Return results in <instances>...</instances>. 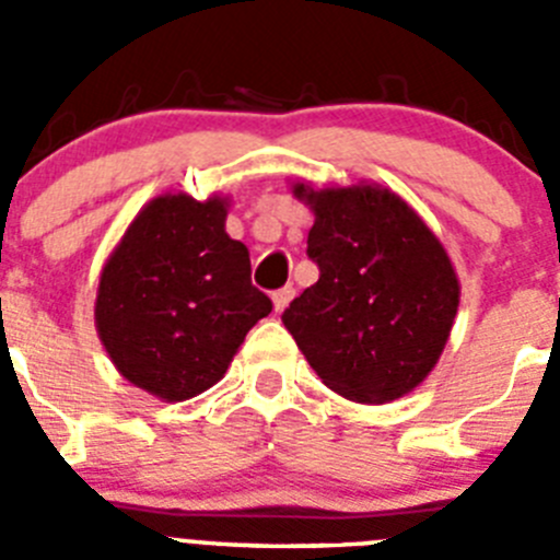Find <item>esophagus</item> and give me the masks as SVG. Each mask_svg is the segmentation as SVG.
<instances>
[{"mask_svg": "<svg viewBox=\"0 0 560 560\" xmlns=\"http://www.w3.org/2000/svg\"><path fill=\"white\" fill-rule=\"evenodd\" d=\"M294 294H296V291L291 289V285H285V289H280V291H275V294H271V303H275L277 314H283V311L289 308V303L294 300Z\"/></svg>", "mask_w": 560, "mask_h": 560, "instance_id": "34e87169", "label": "esophagus"}]
</instances>
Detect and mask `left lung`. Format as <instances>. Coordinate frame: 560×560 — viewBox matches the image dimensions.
<instances>
[{"instance_id":"left-lung-1","label":"left lung","mask_w":560,"mask_h":560,"mask_svg":"<svg viewBox=\"0 0 560 560\" xmlns=\"http://www.w3.org/2000/svg\"><path fill=\"white\" fill-rule=\"evenodd\" d=\"M308 257L319 280L283 311L325 387L359 404L412 393L438 364L459 305L446 249L418 212L378 185L314 190Z\"/></svg>"}]
</instances>
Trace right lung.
I'll list each match as a JSON object with an SVG mask.
<instances>
[{
  "instance_id": "obj_1",
  "label": "right lung",
  "mask_w": 560,
  "mask_h": 560,
  "mask_svg": "<svg viewBox=\"0 0 560 560\" xmlns=\"http://www.w3.org/2000/svg\"><path fill=\"white\" fill-rule=\"evenodd\" d=\"M226 199L165 192L128 224L101 271L95 325L114 368L162 400L224 378L271 300L252 285L249 249L224 230Z\"/></svg>"
}]
</instances>
